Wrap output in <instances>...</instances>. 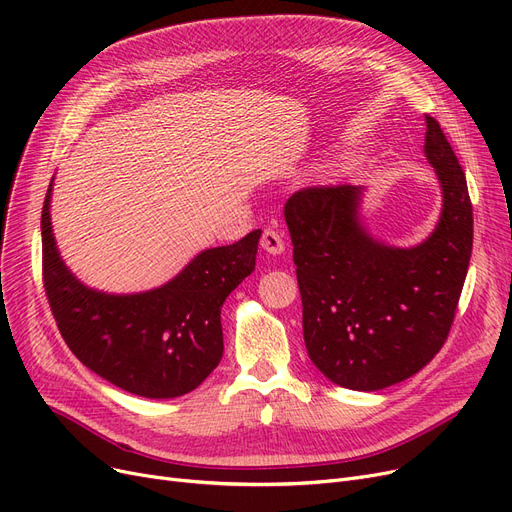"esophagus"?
Wrapping results in <instances>:
<instances>
[{
	"label": "esophagus",
	"mask_w": 512,
	"mask_h": 512,
	"mask_svg": "<svg viewBox=\"0 0 512 512\" xmlns=\"http://www.w3.org/2000/svg\"><path fill=\"white\" fill-rule=\"evenodd\" d=\"M261 249L270 255H282L284 253L282 234L274 228H265L261 234Z\"/></svg>",
	"instance_id": "esophagus-1"
}]
</instances>
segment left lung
I'll return each mask as SVG.
<instances>
[{
  "instance_id": "8db88e82",
  "label": "left lung",
  "mask_w": 512,
  "mask_h": 512,
  "mask_svg": "<svg viewBox=\"0 0 512 512\" xmlns=\"http://www.w3.org/2000/svg\"><path fill=\"white\" fill-rule=\"evenodd\" d=\"M425 123L443 205L416 247H391L368 232L362 186L303 188L284 205L309 360L345 389L379 391L410 379L454 322L473 251V205L439 123L429 115Z\"/></svg>"
}]
</instances>
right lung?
<instances>
[{
    "label": "right lung",
    "mask_w": 512,
    "mask_h": 512,
    "mask_svg": "<svg viewBox=\"0 0 512 512\" xmlns=\"http://www.w3.org/2000/svg\"><path fill=\"white\" fill-rule=\"evenodd\" d=\"M52 186L41 211L43 286L58 330L77 360L140 397L190 393L224 355L221 305L255 270L261 230L198 253L167 284L113 295L85 286L66 268L52 232Z\"/></svg>",
    "instance_id": "add662e5"
}]
</instances>
